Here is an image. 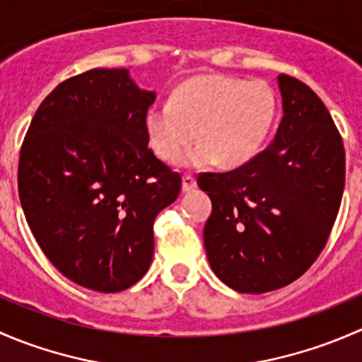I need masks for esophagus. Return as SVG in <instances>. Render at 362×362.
I'll use <instances>...</instances> for the list:
<instances>
[{"label":"esophagus","instance_id":"obj_1","mask_svg":"<svg viewBox=\"0 0 362 362\" xmlns=\"http://www.w3.org/2000/svg\"><path fill=\"white\" fill-rule=\"evenodd\" d=\"M196 187H198V184H196V178L192 177V175H184V177H182V191L191 192L194 191Z\"/></svg>","mask_w":362,"mask_h":362}]
</instances>
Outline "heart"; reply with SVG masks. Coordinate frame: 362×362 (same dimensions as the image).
Returning a JSON list of instances; mask_svg holds the SVG:
<instances>
[{
	"label": "heart",
	"mask_w": 362,
	"mask_h": 362,
	"mask_svg": "<svg viewBox=\"0 0 362 362\" xmlns=\"http://www.w3.org/2000/svg\"><path fill=\"white\" fill-rule=\"evenodd\" d=\"M276 117V98L264 82L224 75L198 76L184 83L171 101H160L145 115L151 148L166 163L180 159L198 131V145L182 164L206 168L243 166L259 154Z\"/></svg>",
	"instance_id": "obj_1"
}]
</instances>
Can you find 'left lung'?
<instances>
[{
    "instance_id": "obj_1",
    "label": "left lung",
    "mask_w": 362,
    "mask_h": 362,
    "mask_svg": "<svg viewBox=\"0 0 362 362\" xmlns=\"http://www.w3.org/2000/svg\"><path fill=\"white\" fill-rule=\"evenodd\" d=\"M282 120L272 144L228 173L199 175L211 199L203 240L228 287L262 294L289 286L329 238L345 187V151L320 98L279 75Z\"/></svg>"
}]
</instances>
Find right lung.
<instances>
[{
    "label": "right lung",
    "instance_id": "1",
    "mask_svg": "<svg viewBox=\"0 0 362 362\" xmlns=\"http://www.w3.org/2000/svg\"><path fill=\"white\" fill-rule=\"evenodd\" d=\"M154 101L129 69H89L42 101L21 148L19 198L40 249L98 293L147 273L156 215L180 192V175L148 148Z\"/></svg>",
    "mask_w": 362,
    "mask_h": 362
}]
</instances>
